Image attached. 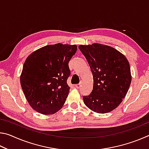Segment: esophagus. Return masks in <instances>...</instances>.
I'll list each match as a JSON object with an SVG mask.
<instances>
[{
  "instance_id": "esophagus-1",
  "label": "esophagus",
  "mask_w": 149,
  "mask_h": 149,
  "mask_svg": "<svg viewBox=\"0 0 149 149\" xmlns=\"http://www.w3.org/2000/svg\"><path fill=\"white\" fill-rule=\"evenodd\" d=\"M81 83H79V84H77L75 85V87L76 88V89H79L80 87H81Z\"/></svg>"
}]
</instances>
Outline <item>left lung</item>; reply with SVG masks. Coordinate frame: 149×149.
Here are the masks:
<instances>
[{"mask_svg": "<svg viewBox=\"0 0 149 149\" xmlns=\"http://www.w3.org/2000/svg\"><path fill=\"white\" fill-rule=\"evenodd\" d=\"M93 77L89 95L84 96L85 104L92 111L105 114L122 102L132 82L130 63L123 54L112 47L93 43L79 45Z\"/></svg>", "mask_w": 149, "mask_h": 149, "instance_id": "8db88e82", "label": "left lung"}]
</instances>
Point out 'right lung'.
<instances>
[{
	"mask_svg": "<svg viewBox=\"0 0 149 149\" xmlns=\"http://www.w3.org/2000/svg\"><path fill=\"white\" fill-rule=\"evenodd\" d=\"M77 45H47L29 55L20 75V84L27 102L40 114H53L62 108L70 87L68 63Z\"/></svg>",
	"mask_w": 149,
	"mask_h": 149,
	"instance_id": "obj_1",
	"label": "right lung"
}]
</instances>
